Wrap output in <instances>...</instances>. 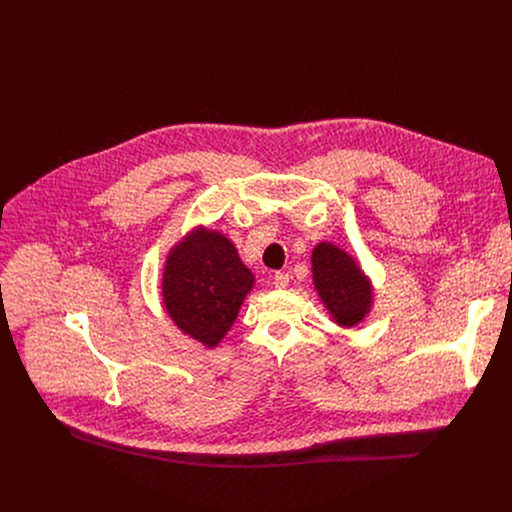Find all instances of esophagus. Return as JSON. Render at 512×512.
Returning a JSON list of instances; mask_svg holds the SVG:
<instances>
[{
	"instance_id": "1",
	"label": "esophagus",
	"mask_w": 512,
	"mask_h": 512,
	"mask_svg": "<svg viewBox=\"0 0 512 512\" xmlns=\"http://www.w3.org/2000/svg\"><path fill=\"white\" fill-rule=\"evenodd\" d=\"M273 285H275L277 289H285V287L289 285V273L277 271V273L273 275Z\"/></svg>"
}]
</instances>
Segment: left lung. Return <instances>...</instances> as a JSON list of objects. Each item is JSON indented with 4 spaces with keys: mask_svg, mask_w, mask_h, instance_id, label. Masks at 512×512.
<instances>
[{
    "mask_svg": "<svg viewBox=\"0 0 512 512\" xmlns=\"http://www.w3.org/2000/svg\"><path fill=\"white\" fill-rule=\"evenodd\" d=\"M312 273L318 296L338 326L352 328L371 312V279L340 247L318 243L312 251Z\"/></svg>",
    "mask_w": 512,
    "mask_h": 512,
    "instance_id": "8db88e82",
    "label": "left lung"
}]
</instances>
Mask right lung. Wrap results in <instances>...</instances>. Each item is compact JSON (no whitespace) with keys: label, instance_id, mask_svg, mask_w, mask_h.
I'll list each match as a JSON object with an SVG mask.
<instances>
[{"label":"right lung","instance_id":"right-lung-1","mask_svg":"<svg viewBox=\"0 0 512 512\" xmlns=\"http://www.w3.org/2000/svg\"><path fill=\"white\" fill-rule=\"evenodd\" d=\"M253 285L255 275L233 241L196 227L170 249L162 298L168 316L184 334L214 348L235 324Z\"/></svg>","mask_w":512,"mask_h":512}]
</instances>
